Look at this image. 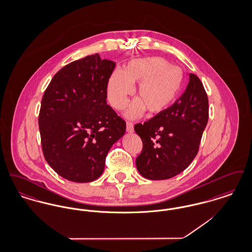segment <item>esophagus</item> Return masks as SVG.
Instances as JSON below:
<instances>
[{
    "mask_svg": "<svg viewBox=\"0 0 252 252\" xmlns=\"http://www.w3.org/2000/svg\"><path fill=\"white\" fill-rule=\"evenodd\" d=\"M126 131L128 133H132L134 131V126L131 122H126Z\"/></svg>",
    "mask_w": 252,
    "mask_h": 252,
    "instance_id": "34e87169",
    "label": "esophagus"
}]
</instances>
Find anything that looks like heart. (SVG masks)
<instances>
[{"instance_id": "heart-1", "label": "heart", "mask_w": 252, "mask_h": 252, "mask_svg": "<svg viewBox=\"0 0 252 252\" xmlns=\"http://www.w3.org/2000/svg\"><path fill=\"white\" fill-rule=\"evenodd\" d=\"M138 84L136 95L126 111L132 118L146 109L151 115L166 110L180 95L184 83V73L179 66L158 57L136 59L129 61L124 71H114L107 83L109 104L117 110L126 107L128 98Z\"/></svg>"}]
</instances>
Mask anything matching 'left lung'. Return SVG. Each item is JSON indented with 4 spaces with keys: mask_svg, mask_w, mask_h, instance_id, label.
Wrapping results in <instances>:
<instances>
[{
    "mask_svg": "<svg viewBox=\"0 0 252 252\" xmlns=\"http://www.w3.org/2000/svg\"><path fill=\"white\" fill-rule=\"evenodd\" d=\"M183 94L163 112L134 126L143 141L136 158L139 173L148 180L171 179L195 158L209 119V101L200 79L193 73Z\"/></svg>",
    "mask_w": 252,
    "mask_h": 252,
    "instance_id": "8db88e82",
    "label": "left lung"
}]
</instances>
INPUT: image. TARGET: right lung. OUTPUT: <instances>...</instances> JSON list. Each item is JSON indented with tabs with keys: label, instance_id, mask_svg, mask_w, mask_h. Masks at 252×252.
Masks as SVG:
<instances>
[{
	"label": "right lung",
	"instance_id": "right-lung-1",
	"mask_svg": "<svg viewBox=\"0 0 252 252\" xmlns=\"http://www.w3.org/2000/svg\"><path fill=\"white\" fill-rule=\"evenodd\" d=\"M115 68L98 54L64 66L51 80L38 115L42 152L49 165L73 182H91L104 172L126 122L107 105V83Z\"/></svg>",
	"mask_w": 252,
	"mask_h": 252
}]
</instances>
